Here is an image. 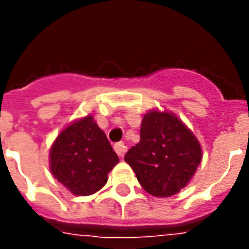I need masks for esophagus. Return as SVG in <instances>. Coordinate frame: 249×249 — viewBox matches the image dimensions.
Listing matches in <instances>:
<instances>
[{
	"label": "esophagus",
	"mask_w": 249,
	"mask_h": 249,
	"mask_svg": "<svg viewBox=\"0 0 249 249\" xmlns=\"http://www.w3.org/2000/svg\"><path fill=\"white\" fill-rule=\"evenodd\" d=\"M113 148H114V151H116V153H117L120 157L124 156V153L126 152V146H125L124 142H116Z\"/></svg>",
	"instance_id": "34e87169"
}]
</instances>
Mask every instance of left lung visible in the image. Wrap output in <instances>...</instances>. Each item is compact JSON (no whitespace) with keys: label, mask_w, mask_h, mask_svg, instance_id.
<instances>
[{"label":"left lung","mask_w":249,"mask_h":249,"mask_svg":"<svg viewBox=\"0 0 249 249\" xmlns=\"http://www.w3.org/2000/svg\"><path fill=\"white\" fill-rule=\"evenodd\" d=\"M124 160L152 196L168 197L189 183L201 161L197 139L168 112H149L141 123L140 141Z\"/></svg>","instance_id":"left-lung-1"}]
</instances>
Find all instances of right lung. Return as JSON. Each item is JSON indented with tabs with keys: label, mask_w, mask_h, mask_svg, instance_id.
I'll return each instance as SVG.
<instances>
[{
	"label": "right lung",
	"mask_w": 249,
	"mask_h": 249,
	"mask_svg": "<svg viewBox=\"0 0 249 249\" xmlns=\"http://www.w3.org/2000/svg\"><path fill=\"white\" fill-rule=\"evenodd\" d=\"M117 162L119 156L92 116L65 128L51 149L53 176L78 196L100 191Z\"/></svg>",
	"instance_id": "right-lung-1"
}]
</instances>
